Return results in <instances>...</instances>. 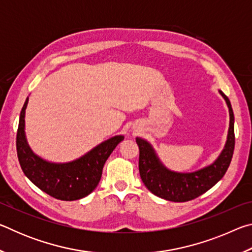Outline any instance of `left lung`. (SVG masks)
Instances as JSON below:
<instances>
[{
	"label": "left lung",
	"instance_id": "1",
	"mask_svg": "<svg viewBox=\"0 0 252 252\" xmlns=\"http://www.w3.org/2000/svg\"><path fill=\"white\" fill-rule=\"evenodd\" d=\"M219 93L229 108L228 138L218 159L208 167L189 173L171 171L161 163L150 143L141 138L135 139L140 150V177L153 194L173 202L190 201L211 189L227 172L234 150V117L228 96L222 91Z\"/></svg>",
	"mask_w": 252,
	"mask_h": 252
}]
</instances>
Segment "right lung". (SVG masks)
Returning <instances> with one entry per match:
<instances>
[{
  "label": "right lung",
  "mask_w": 252,
  "mask_h": 252,
  "mask_svg": "<svg viewBox=\"0 0 252 252\" xmlns=\"http://www.w3.org/2000/svg\"><path fill=\"white\" fill-rule=\"evenodd\" d=\"M28 102L29 97L21 110L16 133V151L24 174L39 189L55 199L73 201L87 197L99 185L105 161L125 136H113L74 161L49 162L36 156L28 144L24 131Z\"/></svg>",
  "instance_id": "obj_1"
}]
</instances>
